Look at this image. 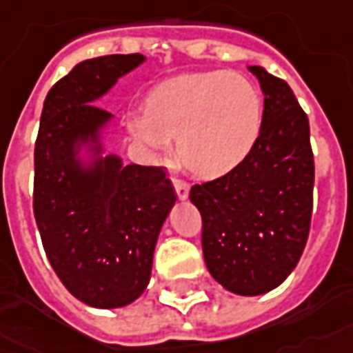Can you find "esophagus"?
<instances>
[{
	"label": "esophagus",
	"instance_id": "34e87169",
	"mask_svg": "<svg viewBox=\"0 0 353 353\" xmlns=\"http://www.w3.org/2000/svg\"><path fill=\"white\" fill-rule=\"evenodd\" d=\"M172 181H174V187H176L177 199L185 201L187 196H189V183H187V181H183V179H177V177H174Z\"/></svg>",
	"mask_w": 353,
	"mask_h": 353
}]
</instances>
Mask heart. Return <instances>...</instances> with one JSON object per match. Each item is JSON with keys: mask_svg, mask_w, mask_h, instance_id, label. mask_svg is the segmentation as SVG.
Returning a JSON list of instances; mask_svg holds the SVG:
<instances>
[{"mask_svg": "<svg viewBox=\"0 0 353 353\" xmlns=\"http://www.w3.org/2000/svg\"><path fill=\"white\" fill-rule=\"evenodd\" d=\"M263 125V98L247 77L228 71L185 73L157 85L146 112L129 116L139 143L164 154L177 137V154L193 174L220 177L249 154Z\"/></svg>", "mask_w": 353, "mask_h": 353, "instance_id": "1", "label": "heart"}]
</instances>
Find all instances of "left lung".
<instances>
[{"label": "left lung", "instance_id": "8db88e82", "mask_svg": "<svg viewBox=\"0 0 353 353\" xmlns=\"http://www.w3.org/2000/svg\"><path fill=\"white\" fill-rule=\"evenodd\" d=\"M263 94L257 143L226 176L191 187L203 216V255L218 284L261 296L296 268L309 237L315 164L307 114L286 81L251 65Z\"/></svg>", "mask_w": 353, "mask_h": 353}]
</instances>
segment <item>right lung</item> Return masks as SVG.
I'll use <instances>...</instances> for the list:
<instances>
[{
	"mask_svg": "<svg viewBox=\"0 0 353 353\" xmlns=\"http://www.w3.org/2000/svg\"><path fill=\"white\" fill-rule=\"evenodd\" d=\"M143 61L141 54H116L77 63L50 88L40 117L36 226L63 286L90 307H123L145 292L160 228L176 203L164 168L102 157L100 133L112 114L94 102Z\"/></svg>",
	"mask_w": 353,
	"mask_h": 353,
	"instance_id": "1",
	"label": "right lung"
}]
</instances>
